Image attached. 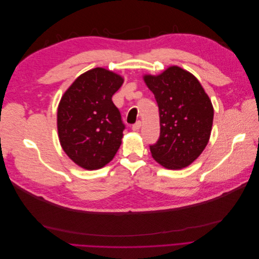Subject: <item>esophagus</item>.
<instances>
[{"mask_svg": "<svg viewBox=\"0 0 259 259\" xmlns=\"http://www.w3.org/2000/svg\"><path fill=\"white\" fill-rule=\"evenodd\" d=\"M140 126H142V122L138 121V122H136L134 125H133V126H132V130H133V131H135V132H137V131H139Z\"/></svg>", "mask_w": 259, "mask_h": 259, "instance_id": "34e87169", "label": "esophagus"}]
</instances>
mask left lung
Masks as SVG:
<instances>
[{"instance_id":"left-lung-1","label":"left lung","mask_w":259,"mask_h":259,"mask_svg":"<svg viewBox=\"0 0 259 259\" xmlns=\"http://www.w3.org/2000/svg\"><path fill=\"white\" fill-rule=\"evenodd\" d=\"M143 79L159 106L160 138L152 158L167 169L189 166L204 150L213 126L214 108L199 80L178 66Z\"/></svg>"}]
</instances>
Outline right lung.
Instances as JSON below:
<instances>
[{
  "label": "right lung",
  "instance_id": "1",
  "mask_svg": "<svg viewBox=\"0 0 259 259\" xmlns=\"http://www.w3.org/2000/svg\"><path fill=\"white\" fill-rule=\"evenodd\" d=\"M123 76L105 68L89 70L64 93L57 109V131L62 150L88 170L112 161L122 144L124 125L113 101Z\"/></svg>",
  "mask_w": 259,
  "mask_h": 259
}]
</instances>
